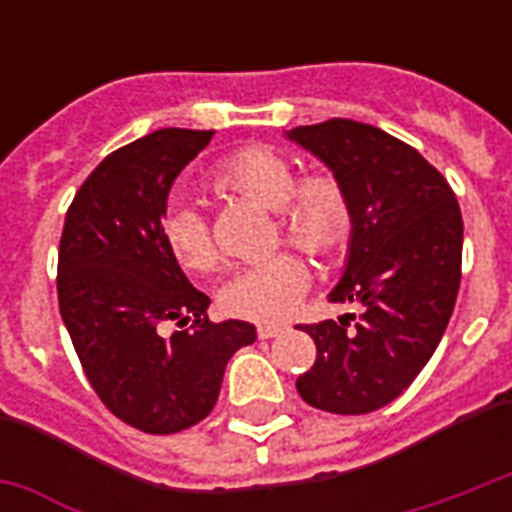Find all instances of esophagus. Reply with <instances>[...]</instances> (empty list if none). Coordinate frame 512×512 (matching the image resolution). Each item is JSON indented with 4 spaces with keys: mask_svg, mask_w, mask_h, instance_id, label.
<instances>
[{
    "mask_svg": "<svg viewBox=\"0 0 512 512\" xmlns=\"http://www.w3.org/2000/svg\"><path fill=\"white\" fill-rule=\"evenodd\" d=\"M284 329H287L284 324H260V327H257V335L263 337V340H268V337H279Z\"/></svg>",
    "mask_w": 512,
    "mask_h": 512,
    "instance_id": "1",
    "label": "esophagus"
}]
</instances>
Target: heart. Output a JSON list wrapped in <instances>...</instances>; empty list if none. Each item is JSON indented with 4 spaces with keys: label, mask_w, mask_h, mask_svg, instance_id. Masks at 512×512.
Masks as SVG:
<instances>
[{
    "label": "heart",
    "mask_w": 512,
    "mask_h": 512,
    "mask_svg": "<svg viewBox=\"0 0 512 512\" xmlns=\"http://www.w3.org/2000/svg\"><path fill=\"white\" fill-rule=\"evenodd\" d=\"M212 188L279 212L284 239L308 255H327L350 231V199L332 170L297 177L287 156L265 146H244L215 164ZM162 239L183 271L207 273L217 252L207 220L191 207H172L162 220ZM311 273L295 255H276L225 281L220 305L252 321H276L295 311L308 292Z\"/></svg>",
    "instance_id": "heart-1"
}]
</instances>
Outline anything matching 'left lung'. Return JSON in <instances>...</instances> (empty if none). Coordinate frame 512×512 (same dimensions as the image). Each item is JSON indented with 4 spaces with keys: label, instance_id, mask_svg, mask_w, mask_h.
<instances>
[{
    "label": "left lung",
    "instance_id": "1",
    "mask_svg": "<svg viewBox=\"0 0 512 512\" xmlns=\"http://www.w3.org/2000/svg\"><path fill=\"white\" fill-rule=\"evenodd\" d=\"M287 138L319 156L348 191L350 252L329 303H361V316L305 324L316 361L297 377V393L324 412L369 414L412 385L452 319L460 204L433 164L380 127L329 119Z\"/></svg>",
    "mask_w": 512,
    "mask_h": 512
}]
</instances>
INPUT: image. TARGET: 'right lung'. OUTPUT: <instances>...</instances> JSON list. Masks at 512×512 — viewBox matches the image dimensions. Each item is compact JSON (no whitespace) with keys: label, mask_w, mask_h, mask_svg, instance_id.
I'll use <instances>...</instances> for the list:
<instances>
[{"label":"right lung","mask_w":512,"mask_h":512,"mask_svg":"<svg viewBox=\"0 0 512 512\" xmlns=\"http://www.w3.org/2000/svg\"><path fill=\"white\" fill-rule=\"evenodd\" d=\"M212 135L167 127L108 154L76 191L60 236L58 305L84 374L108 412L154 436L204 420L225 364L255 342L247 321L207 319L209 297L162 239L172 183Z\"/></svg>","instance_id":"obj_1"}]
</instances>
